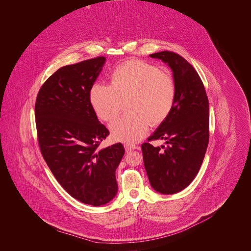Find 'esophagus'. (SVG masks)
Instances as JSON below:
<instances>
[{
    "mask_svg": "<svg viewBox=\"0 0 251 251\" xmlns=\"http://www.w3.org/2000/svg\"><path fill=\"white\" fill-rule=\"evenodd\" d=\"M125 149L126 151H129L131 150H134V149H138V146L134 145V144H125Z\"/></svg>",
    "mask_w": 251,
    "mask_h": 251,
    "instance_id": "esophagus-1",
    "label": "esophagus"
}]
</instances>
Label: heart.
Masks as SVG:
<instances>
[{"mask_svg":"<svg viewBox=\"0 0 251 251\" xmlns=\"http://www.w3.org/2000/svg\"><path fill=\"white\" fill-rule=\"evenodd\" d=\"M99 118L114 121L127 100L129 111L111 125L112 136L134 143L143 138L151 122L159 124L170 114L176 99L173 75L143 61H127L112 72L111 84L96 83L90 94Z\"/></svg>","mask_w":251,"mask_h":251,"instance_id":"b5f03b06","label":"heart"}]
</instances>
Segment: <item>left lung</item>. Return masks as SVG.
<instances>
[{"label": "left lung", "mask_w": 251, "mask_h": 251, "mask_svg": "<svg viewBox=\"0 0 251 251\" xmlns=\"http://www.w3.org/2000/svg\"><path fill=\"white\" fill-rule=\"evenodd\" d=\"M173 71L175 103L168 117L142 144L144 165L151 185L163 194L184 189L202 165L210 139L209 100L195 69L179 54L162 51L151 54ZM163 139L166 147H153L151 141Z\"/></svg>", "instance_id": "obj_1"}]
</instances>
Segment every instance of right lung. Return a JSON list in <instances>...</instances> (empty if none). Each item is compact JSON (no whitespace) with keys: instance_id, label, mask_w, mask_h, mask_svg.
Instances as JSON below:
<instances>
[{"instance_id":"obj_1","label":"right lung","mask_w":251,"mask_h":251,"mask_svg":"<svg viewBox=\"0 0 251 251\" xmlns=\"http://www.w3.org/2000/svg\"><path fill=\"white\" fill-rule=\"evenodd\" d=\"M104 62L100 56L59 69L39 89L35 105L37 142L52 174L73 198L96 207L115 197L125 153L121 143L99 149L109 130L90 93Z\"/></svg>"}]
</instances>
